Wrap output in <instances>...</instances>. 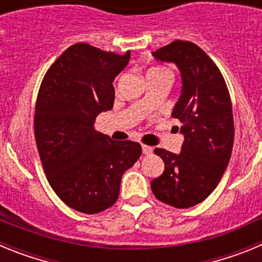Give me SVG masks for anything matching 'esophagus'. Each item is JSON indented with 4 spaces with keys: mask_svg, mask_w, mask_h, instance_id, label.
<instances>
[{
    "mask_svg": "<svg viewBox=\"0 0 262 262\" xmlns=\"http://www.w3.org/2000/svg\"><path fill=\"white\" fill-rule=\"evenodd\" d=\"M142 151L144 155H151L152 154V147H149V145H142Z\"/></svg>",
    "mask_w": 262,
    "mask_h": 262,
    "instance_id": "esophagus-1",
    "label": "esophagus"
}]
</instances>
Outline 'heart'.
Masks as SVG:
<instances>
[{
	"label": "heart",
	"instance_id": "obj_1",
	"mask_svg": "<svg viewBox=\"0 0 262 262\" xmlns=\"http://www.w3.org/2000/svg\"><path fill=\"white\" fill-rule=\"evenodd\" d=\"M156 71H164L163 68H151L148 72H156Z\"/></svg>",
	"mask_w": 262,
	"mask_h": 262
}]
</instances>
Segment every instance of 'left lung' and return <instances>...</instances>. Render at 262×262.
Masks as SVG:
<instances>
[{"mask_svg":"<svg viewBox=\"0 0 262 262\" xmlns=\"http://www.w3.org/2000/svg\"><path fill=\"white\" fill-rule=\"evenodd\" d=\"M152 55L181 72V96L172 117L182 123L185 140L178 155L155 149L165 169L151 189L161 202L187 209L214 191L230 163L235 136L230 93L215 62L191 41L174 40Z\"/></svg>","mask_w":262,"mask_h":262,"instance_id":"left-lung-1","label":"left lung"}]
</instances>
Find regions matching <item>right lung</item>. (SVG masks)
Returning a JSON list of instances; mask_svg holds the SVG:
<instances>
[{
	"label": "right lung",
	"instance_id": "1",
	"mask_svg": "<svg viewBox=\"0 0 262 262\" xmlns=\"http://www.w3.org/2000/svg\"><path fill=\"white\" fill-rule=\"evenodd\" d=\"M128 61L129 51L117 55L76 43L41 81L36 147L51 187L76 211L97 214L114 205L122 176L142 155L139 143L115 142L94 129L97 115L113 108V81Z\"/></svg>",
	"mask_w": 262,
	"mask_h": 262
}]
</instances>
